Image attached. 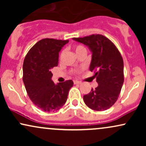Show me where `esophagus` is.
Returning <instances> with one entry per match:
<instances>
[{"mask_svg": "<svg viewBox=\"0 0 146 146\" xmlns=\"http://www.w3.org/2000/svg\"><path fill=\"white\" fill-rule=\"evenodd\" d=\"M73 82H74V84H80L82 83L81 82L77 81V80H74V81H73Z\"/></svg>", "mask_w": 146, "mask_h": 146, "instance_id": "34e87169", "label": "esophagus"}]
</instances>
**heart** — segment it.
Returning a JSON list of instances; mask_svg holds the SVG:
<instances>
[{
    "instance_id": "b5f03b06",
    "label": "heart",
    "mask_w": 146,
    "mask_h": 146,
    "mask_svg": "<svg viewBox=\"0 0 146 146\" xmlns=\"http://www.w3.org/2000/svg\"><path fill=\"white\" fill-rule=\"evenodd\" d=\"M74 48H75V52H76L77 54H78L79 53H80V52H82V51H86V48H85V46H84L83 45H82V44H77V45H75ZM64 53V51H62L61 52V54H60V58H62V57L63 56ZM76 72H77V73H79L78 71H76Z\"/></svg>"
}]
</instances>
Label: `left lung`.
Wrapping results in <instances>:
<instances>
[{"mask_svg":"<svg viewBox=\"0 0 146 146\" xmlns=\"http://www.w3.org/2000/svg\"><path fill=\"white\" fill-rule=\"evenodd\" d=\"M86 45L92 52L90 71L94 72L98 83L95 89L84 95V102L88 108L102 111L116 102L121 92L124 76L122 56L113 42L100 34L83 38H73Z\"/></svg>","mask_w":146,"mask_h":146,"instance_id":"8db88e82","label":"left lung"}]
</instances>
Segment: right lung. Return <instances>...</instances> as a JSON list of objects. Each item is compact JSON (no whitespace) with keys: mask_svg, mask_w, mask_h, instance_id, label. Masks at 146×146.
I'll return each instance as SVG.
<instances>
[{"mask_svg":"<svg viewBox=\"0 0 146 146\" xmlns=\"http://www.w3.org/2000/svg\"><path fill=\"white\" fill-rule=\"evenodd\" d=\"M68 40L44 38L28 51L23 62V82L30 100L44 112L59 110L66 103L71 80L55 84L51 69L58 66L59 52Z\"/></svg>","mask_w":146,"mask_h":146,"instance_id":"obj_1","label":"right lung"}]
</instances>
